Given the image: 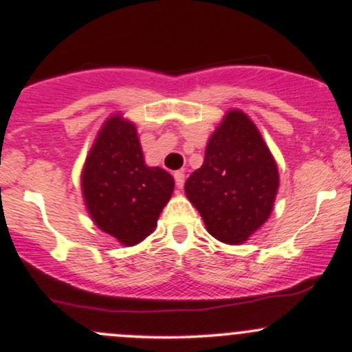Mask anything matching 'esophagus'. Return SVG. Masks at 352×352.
Here are the masks:
<instances>
[{
  "instance_id": "1",
  "label": "esophagus",
  "mask_w": 352,
  "mask_h": 352,
  "mask_svg": "<svg viewBox=\"0 0 352 352\" xmlns=\"http://www.w3.org/2000/svg\"><path fill=\"white\" fill-rule=\"evenodd\" d=\"M173 179H175L177 187H179V188L184 187V184H185V173H184V172L177 170L175 173H173Z\"/></svg>"
}]
</instances>
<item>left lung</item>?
I'll return each mask as SVG.
<instances>
[{
    "instance_id": "1",
    "label": "left lung",
    "mask_w": 352,
    "mask_h": 352,
    "mask_svg": "<svg viewBox=\"0 0 352 352\" xmlns=\"http://www.w3.org/2000/svg\"><path fill=\"white\" fill-rule=\"evenodd\" d=\"M280 187L274 157L253 120L230 109L210 135L204 165L185 182V193L221 243L241 245L273 212Z\"/></svg>"
}]
</instances>
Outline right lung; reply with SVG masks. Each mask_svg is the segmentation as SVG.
I'll return each instance as SVG.
<instances>
[{
	"label": "right lung",
	"mask_w": 352,
	"mask_h": 352,
	"mask_svg": "<svg viewBox=\"0 0 352 352\" xmlns=\"http://www.w3.org/2000/svg\"><path fill=\"white\" fill-rule=\"evenodd\" d=\"M80 187L92 221L120 245L134 246L155 230L175 182L145 164L135 124L112 114L87 153Z\"/></svg>",
	"instance_id": "obj_1"
}]
</instances>
